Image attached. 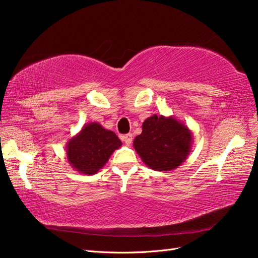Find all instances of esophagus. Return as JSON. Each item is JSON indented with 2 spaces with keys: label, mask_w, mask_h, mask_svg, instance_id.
Masks as SVG:
<instances>
[{
  "label": "esophagus",
  "mask_w": 258,
  "mask_h": 258,
  "mask_svg": "<svg viewBox=\"0 0 258 258\" xmlns=\"http://www.w3.org/2000/svg\"><path fill=\"white\" fill-rule=\"evenodd\" d=\"M122 141L125 142V144L130 145V144L133 142V134H132V133H128V134L123 135V136H122Z\"/></svg>",
  "instance_id": "esophagus-1"
}]
</instances>
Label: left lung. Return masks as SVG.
Listing matches in <instances>:
<instances>
[{"instance_id": "1", "label": "left lung", "mask_w": 258, "mask_h": 258, "mask_svg": "<svg viewBox=\"0 0 258 258\" xmlns=\"http://www.w3.org/2000/svg\"><path fill=\"white\" fill-rule=\"evenodd\" d=\"M142 133L134 140V149L147 166L167 172L178 167L190 151L189 130L174 117L153 115L145 119Z\"/></svg>"}]
</instances>
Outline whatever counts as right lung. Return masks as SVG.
<instances>
[{
    "label": "right lung",
    "mask_w": 258,
    "mask_h": 258,
    "mask_svg": "<svg viewBox=\"0 0 258 258\" xmlns=\"http://www.w3.org/2000/svg\"><path fill=\"white\" fill-rule=\"evenodd\" d=\"M120 145L122 142L112 131L103 128L98 123H91L69 142L68 160L76 171L92 175L105 165Z\"/></svg>",
    "instance_id": "right-lung-1"
}]
</instances>
